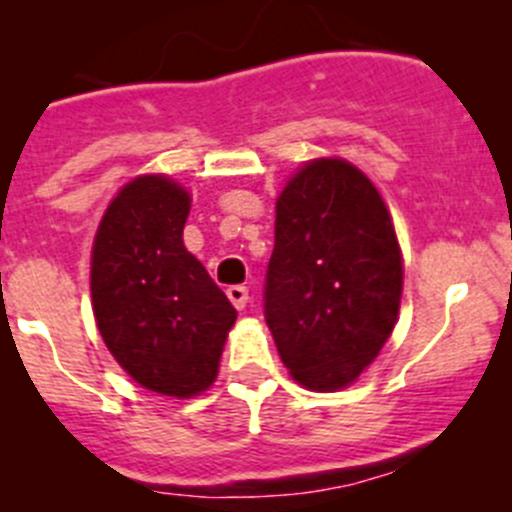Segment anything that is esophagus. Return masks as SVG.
Returning <instances> with one entry per match:
<instances>
[{"instance_id": "esophagus-1", "label": "esophagus", "mask_w": 512, "mask_h": 512, "mask_svg": "<svg viewBox=\"0 0 512 512\" xmlns=\"http://www.w3.org/2000/svg\"><path fill=\"white\" fill-rule=\"evenodd\" d=\"M225 294H228V299L233 302V307L236 309H243L248 302V287H243V284H233V287L225 289Z\"/></svg>"}]
</instances>
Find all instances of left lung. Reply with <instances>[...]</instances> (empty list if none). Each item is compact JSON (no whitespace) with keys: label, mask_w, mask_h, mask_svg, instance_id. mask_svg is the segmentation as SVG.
Masks as SVG:
<instances>
[{"label":"left lung","mask_w":512,"mask_h":512,"mask_svg":"<svg viewBox=\"0 0 512 512\" xmlns=\"http://www.w3.org/2000/svg\"><path fill=\"white\" fill-rule=\"evenodd\" d=\"M403 264L373 182L342 159L304 164L276 200L264 317L294 381L353 383L381 353L401 304Z\"/></svg>","instance_id":"obj_1"}]
</instances>
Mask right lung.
I'll return each mask as SVG.
<instances>
[{
  "mask_svg": "<svg viewBox=\"0 0 512 512\" xmlns=\"http://www.w3.org/2000/svg\"><path fill=\"white\" fill-rule=\"evenodd\" d=\"M190 195L162 175L131 180L93 243L96 325L116 363L162 396L190 398L218 375L236 309L182 243Z\"/></svg>",
  "mask_w": 512,
  "mask_h": 512,
  "instance_id": "add662e5",
  "label": "right lung"
}]
</instances>
